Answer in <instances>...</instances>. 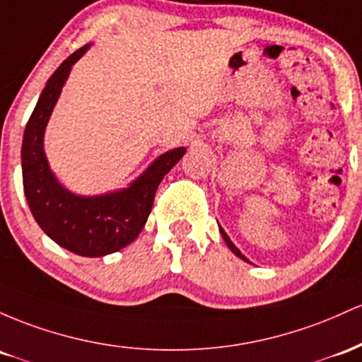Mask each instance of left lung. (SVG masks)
I'll list each match as a JSON object with an SVG mask.
<instances>
[{"label":"left lung","instance_id":"left-lung-1","mask_svg":"<svg viewBox=\"0 0 362 362\" xmlns=\"http://www.w3.org/2000/svg\"><path fill=\"white\" fill-rule=\"evenodd\" d=\"M218 229H221V234H222V238H224V241L227 243V246H229V250H230V251H233V253L235 255V257H239V258H241V259H245V262H247V258L245 257V255H243V253H241V251H239V250H238V247H235V246L233 245V241H230V239H229V235H227V234H226V230H224V229H222V227H218Z\"/></svg>","mask_w":362,"mask_h":362}]
</instances>
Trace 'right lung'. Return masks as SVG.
I'll return each mask as SVG.
<instances>
[{
    "mask_svg": "<svg viewBox=\"0 0 362 362\" xmlns=\"http://www.w3.org/2000/svg\"><path fill=\"white\" fill-rule=\"evenodd\" d=\"M88 47L90 44L68 56L40 93L23 133L22 176L28 209L40 229L64 250L95 258L135 241L147 222L162 177L180 162L186 148L162 153L121 192L80 197L56 180L44 153V132L71 66Z\"/></svg>",
    "mask_w": 362,
    "mask_h": 362,
    "instance_id": "right-lung-1",
    "label": "right lung"
}]
</instances>
